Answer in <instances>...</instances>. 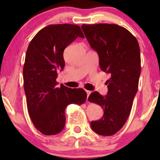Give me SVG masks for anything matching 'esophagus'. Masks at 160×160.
<instances>
[{
	"label": "esophagus",
	"instance_id": "34e87169",
	"mask_svg": "<svg viewBox=\"0 0 160 160\" xmlns=\"http://www.w3.org/2000/svg\"><path fill=\"white\" fill-rule=\"evenodd\" d=\"M86 93H87V101H88V98H89V95L91 94V91H89V90H86Z\"/></svg>",
	"mask_w": 160,
	"mask_h": 160
}]
</instances>
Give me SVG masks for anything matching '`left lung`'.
I'll list each match as a JSON object with an SVG mask.
<instances>
[{
    "label": "left lung",
    "mask_w": 160,
    "mask_h": 160,
    "mask_svg": "<svg viewBox=\"0 0 160 160\" xmlns=\"http://www.w3.org/2000/svg\"><path fill=\"white\" fill-rule=\"evenodd\" d=\"M81 28L98 53L102 71L111 76L106 96L93 92L88 98L104 110L102 118L92 121L91 127L98 135L111 136L122 128L131 112L141 74L140 47L135 37L118 25L83 24Z\"/></svg>",
    "instance_id": "8db88e82"
}]
</instances>
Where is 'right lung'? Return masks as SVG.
Masks as SVG:
<instances>
[{
  "instance_id": "1",
  "label": "right lung",
  "mask_w": 160,
  "mask_h": 160,
  "mask_svg": "<svg viewBox=\"0 0 160 160\" xmlns=\"http://www.w3.org/2000/svg\"><path fill=\"white\" fill-rule=\"evenodd\" d=\"M84 38L77 25H49L34 37L28 47L23 67L24 89L29 116L36 128L46 135L63 130L65 108L82 104L87 94L82 89L57 87L58 71L65 66L63 52L74 40Z\"/></svg>"
}]
</instances>
